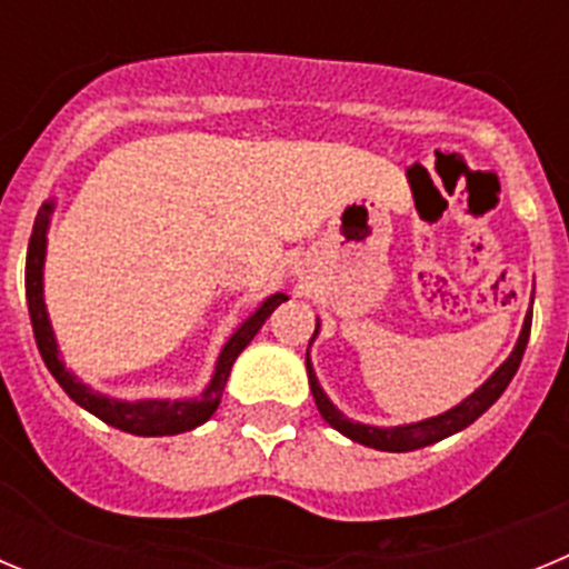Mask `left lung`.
Returning <instances> with one entry per match:
<instances>
[{"label": "left lung", "instance_id": "1", "mask_svg": "<svg viewBox=\"0 0 569 569\" xmlns=\"http://www.w3.org/2000/svg\"><path fill=\"white\" fill-rule=\"evenodd\" d=\"M530 325H532V301H530V313L525 316V325H521L519 341H516V347H512V353L501 361L499 370H496V373H492L490 379L476 390V393H470L465 401H459V405L445 410V413L433 416V419L413 421V425H396V427H373V425H361V421L347 419L339 407L328 399V393L321 390L313 365H310V350H308L305 365H308V381H310V390H313L316 407H319L321 419L328 421L330 427H336L341 436L359 441V445L365 447H373V450H385V453H407V450H419V447L436 445V441L447 439V436H453L459 433V430H465V427H470L472 421L485 413V410H490V407L499 401V396L505 393L507 385H510L512 376H516V370H519L527 339H530ZM316 336H319V319H316L313 339ZM313 339H310V345H313Z\"/></svg>", "mask_w": 569, "mask_h": 569}]
</instances>
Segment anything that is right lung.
Returning a JSON list of instances; mask_svg holds the SVG:
<instances>
[{
	"instance_id": "add662e5",
	"label": "right lung",
	"mask_w": 569,
	"mask_h": 569,
	"mask_svg": "<svg viewBox=\"0 0 569 569\" xmlns=\"http://www.w3.org/2000/svg\"><path fill=\"white\" fill-rule=\"evenodd\" d=\"M53 199L44 202L37 213L33 222V233L28 241V261H24V296H28V310H30V325H33V336H37V347L42 353V361L59 381L64 393L84 407L88 413L102 419L104 425L124 430L133 436H176L184 430L204 425L210 416L216 413V407L222 401L224 385H228L230 367L239 359V353L253 341L259 333L264 319L279 308L281 301H288L284 293H273L261 301L259 308L241 321L239 328L233 330L228 341H224L222 353L216 359L213 376H210L208 387L196 399H139V401H124V399H110V396L99 393L93 387L84 385L77 373H70L64 367L62 353H59L57 336L50 328L48 308H44V253H48V228H50V213H53Z\"/></svg>"
}]
</instances>
